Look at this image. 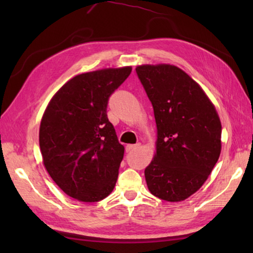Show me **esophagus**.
I'll use <instances>...</instances> for the list:
<instances>
[{
  "instance_id": "1",
  "label": "esophagus",
  "mask_w": 253,
  "mask_h": 253,
  "mask_svg": "<svg viewBox=\"0 0 253 253\" xmlns=\"http://www.w3.org/2000/svg\"><path fill=\"white\" fill-rule=\"evenodd\" d=\"M140 146V144H135V145H127L126 146V152L129 153V152H132L135 151V149H137Z\"/></svg>"
}]
</instances>
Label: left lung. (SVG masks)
I'll return each mask as SVG.
<instances>
[{
	"label": "left lung",
	"mask_w": 253,
	"mask_h": 253,
	"mask_svg": "<svg viewBox=\"0 0 253 253\" xmlns=\"http://www.w3.org/2000/svg\"><path fill=\"white\" fill-rule=\"evenodd\" d=\"M136 72L155 116L156 152L145 169L149 192L181 202L199 191L221 154L222 126L201 85L173 65H142Z\"/></svg>",
	"instance_id": "1"
}]
</instances>
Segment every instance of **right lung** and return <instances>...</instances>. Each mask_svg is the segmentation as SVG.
<instances>
[{"label": "right lung", "mask_w": 253, "mask_h": 253, "mask_svg": "<svg viewBox=\"0 0 253 253\" xmlns=\"http://www.w3.org/2000/svg\"><path fill=\"white\" fill-rule=\"evenodd\" d=\"M131 67L77 75L51 98L41 119L43 165L54 183L80 202H99L116 185L125 148L107 117L111 93Z\"/></svg>", "instance_id": "add662e5"}]
</instances>
